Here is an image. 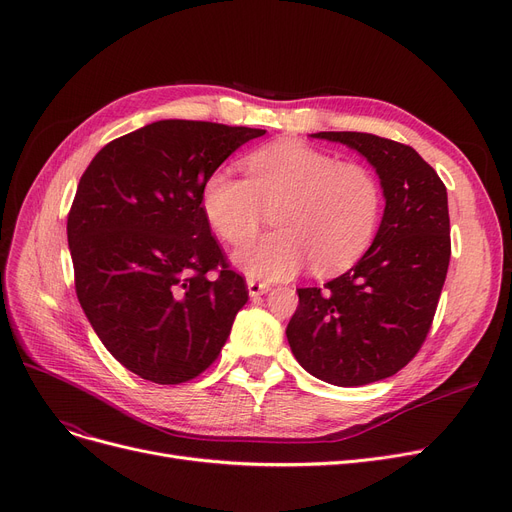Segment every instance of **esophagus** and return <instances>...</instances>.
I'll return each mask as SVG.
<instances>
[{
	"label": "esophagus",
	"instance_id": "esophagus-1",
	"mask_svg": "<svg viewBox=\"0 0 512 512\" xmlns=\"http://www.w3.org/2000/svg\"><path fill=\"white\" fill-rule=\"evenodd\" d=\"M247 288H249V297H251V299H257V297H261V294L270 292V290H272V284H267V282H257V280H249V282H247Z\"/></svg>",
	"mask_w": 512,
	"mask_h": 512
}]
</instances>
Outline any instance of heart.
Here are the masks:
<instances>
[{"mask_svg":"<svg viewBox=\"0 0 512 512\" xmlns=\"http://www.w3.org/2000/svg\"><path fill=\"white\" fill-rule=\"evenodd\" d=\"M242 164L247 178L218 168L201 188L203 215L230 245L253 238L261 207L276 205L272 224L278 230L234 251L240 272L282 280L311 261L315 272L332 274L369 249L384 195L367 166L294 141L259 147Z\"/></svg>","mask_w":512,"mask_h":512,"instance_id":"obj_1","label":"heart"}]
</instances>
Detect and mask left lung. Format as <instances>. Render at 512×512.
Returning a JSON list of instances; mask_svg holds the SVG:
<instances>
[{
	"mask_svg": "<svg viewBox=\"0 0 512 512\" xmlns=\"http://www.w3.org/2000/svg\"><path fill=\"white\" fill-rule=\"evenodd\" d=\"M361 153L386 199L371 247L321 288H297L286 338L303 369L334 386L390 378L432 328L450 261L446 186L409 145L367 132H315Z\"/></svg>",
	"mask_w": 512,
	"mask_h": 512,
	"instance_id": "1",
	"label": "left lung"
}]
</instances>
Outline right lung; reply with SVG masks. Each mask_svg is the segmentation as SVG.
Here are the masks:
<instances>
[{
	"label": "right lung",
	"mask_w": 512,
	"mask_h": 512,
	"mask_svg": "<svg viewBox=\"0 0 512 512\" xmlns=\"http://www.w3.org/2000/svg\"><path fill=\"white\" fill-rule=\"evenodd\" d=\"M265 130L159 120L107 143L68 213L76 297L107 351L155 384L197 378L249 301L201 209L207 176Z\"/></svg>",
	"instance_id": "1"
}]
</instances>
